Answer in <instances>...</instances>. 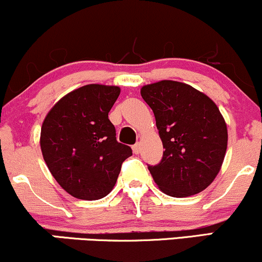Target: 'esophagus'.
<instances>
[{
	"label": "esophagus",
	"mask_w": 262,
	"mask_h": 262,
	"mask_svg": "<svg viewBox=\"0 0 262 262\" xmlns=\"http://www.w3.org/2000/svg\"><path fill=\"white\" fill-rule=\"evenodd\" d=\"M133 152L134 154H139L140 152V143H137L133 145Z\"/></svg>",
	"instance_id": "esophagus-1"
}]
</instances>
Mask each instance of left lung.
Instances as JSON below:
<instances>
[{
  "label": "left lung",
  "instance_id": "1",
  "mask_svg": "<svg viewBox=\"0 0 262 262\" xmlns=\"http://www.w3.org/2000/svg\"><path fill=\"white\" fill-rule=\"evenodd\" d=\"M140 95L154 112L165 151L148 166L165 194L188 197L206 189L223 164L227 124L207 95L177 81L162 80L141 87Z\"/></svg>",
  "mask_w": 262,
  "mask_h": 262
}]
</instances>
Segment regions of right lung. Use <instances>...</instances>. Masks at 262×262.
I'll return each mask as SVG.
<instances>
[{
	"mask_svg": "<svg viewBox=\"0 0 262 262\" xmlns=\"http://www.w3.org/2000/svg\"><path fill=\"white\" fill-rule=\"evenodd\" d=\"M118 86L91 83L74 90L54 104L40 132V149L54 179L79 200L107 196L118 179L130 146L117 141L108 113Z\"/></svg>",
	"mask_w": 262,
	"mask_h": 262,
	"instance_id": "add662e5",
	"label": "right lung"
}]
</instances>
